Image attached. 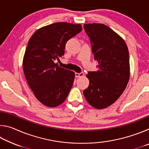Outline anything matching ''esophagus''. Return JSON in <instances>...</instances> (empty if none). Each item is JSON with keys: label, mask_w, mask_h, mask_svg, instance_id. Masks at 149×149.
<instances>
[{"label": "esophagus", "mask_w": 149, "mask_h": 149, "mask_svg": "<svg viewBox=\"0 0 149 149\" xmlns=\"http://www.w3.org/2000/svg\"><path fill=\"white\" fill-rule=\"evenodd\" d=\"M84 73H75V77H83L84 76Z\"/></svg>", "instance_id": "obj_1"}]
</instances>
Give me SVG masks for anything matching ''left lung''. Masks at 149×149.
Returning a JSON list of instances; mask_svg holds the SVG:
<instances>
[{
  "instance_id": "obj_1",
  "label": "left lung",
  "mask_w": 149,
  "mask_h": 149,
  "mask_svg": "<svg viewBox=\"0 0 149 149\" xmlns=\"http://www.w3.org/2000/svg\"><path fill=\"white\" fill-rule=\"evenodd\" d=\"M84 29L99 69L87 74L89 85L84 95L93 108L103 109L116 101L127 86L130 77L129 51L122 37L104 24H85Z\"/></svg>"
}]
</instances>
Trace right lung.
Returning a JSON list of instances; mask_svg holds the SVG:
<instances>
[{"instance_id":"right-lung-1","label":"right lung","mask_w":149,"mask_h":149,"mask_svg":"<svg viewBox=\"0 0 149 149\" xmlns=\"http://www.w3.org/2000/svg\"><path fill=\"white\" fill-rule=\"evenodd\" d=\"M81 30L80 24L58 22L37 29L29 40L22 62L24 75L35 97L48 107L62 104L72 89L75 72L54 60L64 54L66 42Z\"/></svg>"}]
</instances>
